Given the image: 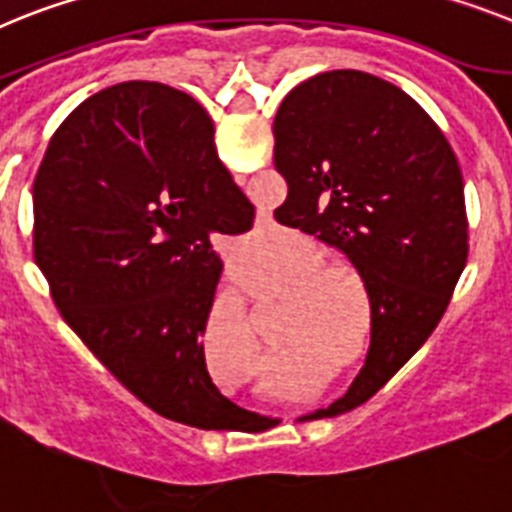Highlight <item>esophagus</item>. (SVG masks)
Segmentation results:
<instances>
[{
	"label": "esophagus",
	"instance_id": "obj_1",
	"mask_svg": "<svg viewBox=\"0 0 512 512\" xmlns=\"http://www.w3.org/2000/svg\"><path fill=\"white\" fill-rule=\"evenodd\" d=\"M308 430H331V432H323V438L329 435V440H331V438H336L339 432H342V427H339V425H326V427H323V422H310ZM313 438H318V435H313Z\"/></svg>",
	"mask_w": 512,
	"mask_h": 512
}]
</instances>
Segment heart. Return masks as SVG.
Returning <instances> with one entry per match:
<instances>
[{
    "mask_svg": "<svg viewBox=\"0 0 512 512\" xmlns=\"http://www.w3.org/2000/svg\"><path fill=\"white\" fill-rule=\"evenodd\" d=\"M290 292L279 349L266 360V386L279 396H308L318 391L342 362L368 355L375 339V305L370 287L357 269L334 264L326 248L308 243L295 269L279 279ZM240 357L259 360L256 336L238 318Z\"/></svg>",
    "mask_w": 512,
    "mask_h": 512,
    "instance_id": "heart-1",
    "label": "heart"
}]
</instances>
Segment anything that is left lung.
<instances>
[{"instance_id": "obj_1", "label": "left lung", "mask_w": 512, "mask_h": 512, "mask_svg": "<svg viewBox=\"0 0 512 512\" xmlns=\"http://www.w3.org/2000/svg\"><path fill=\"white\" fill-rule=\"evenodd\" d=\"M274 165L287 181L277 222L342 251L373 295L365 368L305 419L336 417L378 393L443 318L469 256L464 178L425 108L357 69L321 72L287 93Z\"/></svg>"}]
</instances>
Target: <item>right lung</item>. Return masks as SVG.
I'll list each match as a JSON object with an SVG mask.
<instances>
[{"label": "right lung", "instance_id": "obj_1", "mask_svg": "<svg viewBox=\"0 0 512 512\" xmlns=\"http://www.w3.org/2000/svg\"><path fill=\"white\" fill-rule=\"evenodd\" d=\"M33 222L56 308L142 404L202 430L261 425L204 362L222 274L212 243L248 233L253 204L191 95L131 80L80 103L48 142Z\"/></svg>", "mask_w": 512, "mask_h": 512}]
</instances>
